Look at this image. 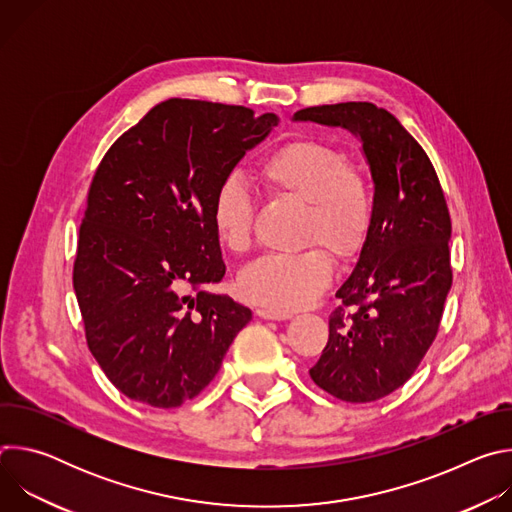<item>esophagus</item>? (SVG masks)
<instances>
[{
	"label": "esophagus",
	"mask_w": 512,
	"mask_h": 512,
	"mask_svg": "<svg viewBox=\"0 0 512 512\" xmlns=\"http://www.w3.org/2000/svg\"><path fill=\"white\" fill-rule=\"evenodd\" d=\"M255 314L263 320H289L291 318V312H285V310H271V308H257Z\"/></svg>",
	"instance_id": "34e87169"
}]
</instances>
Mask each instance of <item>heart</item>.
I'll list each match as a JSON object with an SVG mask.
<instances>
[{
	"label": "heart",
	"mask_w": 512,
	"mask_h": 512,
	"mask_svg": "<svg viewBox=\"0 0 512 512\" xmlns=\"http://www.w3.org/2000/svg\"><path fill=\"white\" fill-rule=\"evenodd\" d=\"M257 178L273 196L304 206L302 245L296 255H267L239 275V291L275 310L314 304L332 279V259L350 261L367 243L375 216L373 186L338 145L298 137L277 145L257 166ZM210 218L221 243L233 253L251 247L253 204L237 178L218 184Z\"/></svg>",
	"instance_id": "b5f03b06"
}]
</instances>
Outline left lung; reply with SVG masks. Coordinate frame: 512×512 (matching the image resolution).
Returning a JSON list of instances; mask_svg holds the SVG:
<instances>
[{"instance_id":"left-lung-1","label":"left lung","mask_w":512,"mask_h":512,"mask_svg":"<svg viewBox=\"0 0 512 512\" xmlns=\"http://www.w3.org/2000/svg\"><path fill=\"white\" fill-rule=\"evenodd\" d=\"M294 121L348 129L371 166L373 227L310 369L336 399L371 403L411 379L440 328L452 287L448 204L427 154L389 111L350 101L302 109Z\"/></svg>"}]
</instances>
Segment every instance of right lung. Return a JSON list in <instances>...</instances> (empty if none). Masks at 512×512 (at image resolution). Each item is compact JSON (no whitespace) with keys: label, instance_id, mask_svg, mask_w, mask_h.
Instances as JSON below:
<instances>
[{"label":"right lung","instance_id":"right-lung-1","mask_svg":"<svg viewBox=\"0 0 512 512\" xmlns=\"http://www.w3.org/2000/svg\"><path fill=\"white\" fill-rule=\"evenodd\" d=\"M277 123L241 105L168 99L101 160L72 285L89 350L125 397L160 409L194 399L249 324V308L200 289L227 271L210 208Z\"/></svg>","mask_w":512,"mask_h":512}]
</instances>
